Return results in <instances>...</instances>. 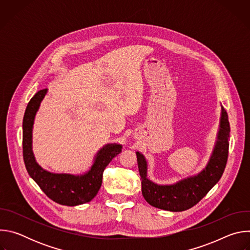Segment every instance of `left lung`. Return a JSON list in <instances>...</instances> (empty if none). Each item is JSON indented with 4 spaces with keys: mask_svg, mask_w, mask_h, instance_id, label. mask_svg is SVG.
<instances>
[{
    "mask_svg": "<svg viewBox=\"0 0 250 250\" xmlns=\"http://www.w3.org/2000/svg\"><path fill=\"white\" fill-rule=\"evenodd\" d=\"M229 117L221 104V117L217 138L205 168L173 184H158L149 179L148 162L146 156L136 151L142 196L146 202L158 208L170 211L186 210L199 203L221 179L229 155Z\"/></svg>",
    "mask_w": 250,
    "mask_h": 250,
    "instance_id": "left-lung-1",
    "label": "left lung"
}]
</instances>
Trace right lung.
<instances>
[{"label":"right lung","instance_id":"obj_1","mask_svg":"<svg viewBox=\"0 0 250 250\" xmlns=\"http://www.w3.org/2000/svg\"><path fill=\"white\" fill-rule=\"evenodd\" d=\"M47 91V89L41 90L31 98L23 116L22 152L25 168L32 180L57 204L70 207L86 204L98 194L105 166L122 152L123 146L117 142L103 146L95 154L89 170L82 174L54 173L43 169L33 154L32 129L35 116Z\"/></svg>","mask_w":250,"mask_h":250}]
</instances>
